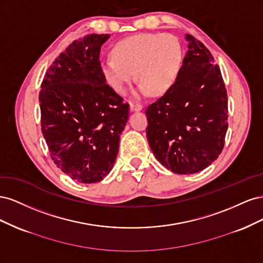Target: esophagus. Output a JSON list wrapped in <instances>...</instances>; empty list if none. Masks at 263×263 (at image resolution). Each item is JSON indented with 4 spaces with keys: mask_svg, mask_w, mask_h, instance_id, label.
I'll return each mask as SVG.
<instances>
[{
    "mask_svg": "<svg viewBox=\"0 0 263 263\" xmlns=\"http://www.w3.org/2000/svg\"><path fill=\"white\" fill-rule=\"evenodd\" d=\"M142 108V105L138 102H130V110H140Z\"/></svg>",
    "mask_w": 263,
    "mask_h": 263,
    "instance_id": "obj_1",
    "label": "esophagus"
}]
</instances>
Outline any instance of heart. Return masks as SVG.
Returning <instances> with one entry per match:
<instances>
[{
	"mask_svg": "<svg viewBox=\"0 0 263 263\" xmlns=\"http://www.w3.org/2000/svg\"><path fill=\"white\" fill-rule=\"evenodd\" d=\"M183 62L179 39L168 33L139 34L117 43L113 57L101 61V73L117 93H124L135 73L138 92L159 95L177 81Z\"/></svg>",
	"mask_w": 263,
	"mask_h": 263,
	"instance_id": "b5f03b06",
	"label": "heart"
}]
</instances>
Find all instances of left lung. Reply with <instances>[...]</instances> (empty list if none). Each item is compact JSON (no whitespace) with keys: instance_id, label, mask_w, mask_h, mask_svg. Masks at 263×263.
<instances>
[{"instance_id":"left-lung-1","label":"left lung","mask_w":263,"mask_h":263,"mask_svg":"<svg viewBox=\"0 0 263 263\" xmlns=\"http://www.w3.org/2000/svg\"><path fill=\"white\" fill-rule=\"evenodd\" d=\"M187 52L177 81L146 108L147 138L158 161L178 174L211 165L225 145L228 99L218 65L186 34Z\"/></svg>"}]
</instances>
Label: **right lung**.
Returning <instances> with one entry per match:
<instances>
[{"label": "right lung", "mask_w": 263, "mask_h": 263, "mask_svg": "<svg viewBox=\"0 0 263 263\" xmlns=\"http://www.w3.org/2000/svg\"><path fill=\"white\" fill-rule=\"evenodd\" d=\"M109 35L72 42L47 70L39 92L42 133L58 168L95 183L112 170L129 104L101 73L100 51Z\"/></svg>", "instance_id": "1"}]
</instances>
